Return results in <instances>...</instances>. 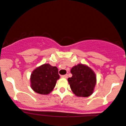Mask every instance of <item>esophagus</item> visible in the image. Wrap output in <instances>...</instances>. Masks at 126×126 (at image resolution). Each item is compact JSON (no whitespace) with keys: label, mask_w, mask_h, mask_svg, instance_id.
Instances as JSON below:
<instances>
[{"label":"esophagus","mask_w":126,"mask_h":126,"mask_svg":"<svg viewBox=\"0 0 126 126\" xmlns=\"http://www.w3.org/2000/svg\"><path fill=\"white\" fill-rule=\"evenodd\" d=\"M61 77H62V78H64V79H67V74H66V75H64L61 76Z\"/></svg>","instance_id":"34e87169"}]
</instances>
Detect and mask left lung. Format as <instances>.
<instances>
[{
    "instance_id": "8db88e82",
    "label": "left lung",
    "mask_w": 126,
    "mask_h": 126,
    "mask_svg": "<svg viewBox=\"0 0 126 126\" xmlns=\"http://www.w3.org/2000/svg\"><path fill=\"white\" fill-rule=\"evenodd\" d=\"M72 77L68 82L72 91L77 96L88 97L93 92L96 84V76L93 71L86 65L78 64L71 69Z\"/></svg>"
}]
</instances>
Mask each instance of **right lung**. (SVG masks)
<instances>
[{
	"mask_svg": "<svg viewBox=\"0 0 126 126\" xmlns=\"http://www.w3.org/2000/svg\"><path fill=\"white\" fill-rule=\"evenodd\" d=\"M59 78L57 67L49 64H43L32 72L30 79L31 86L36 93L47 94L53 91Z\"/></svg>",
	"mask_w": 126,
	"mask_h": 126,
	"instance_id": "add662e5",
	"label": "right lung"
}]
</instances>
